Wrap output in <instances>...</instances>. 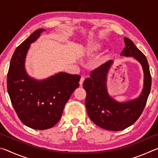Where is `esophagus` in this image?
I'll use <instances>...</instances> for the list:
<instances>
[{"mask_svg": "<svg viewBox=\"0 0 158 158\" xmlns=\"http://www.w3.org/2000/svg\"><path fill=\"white\" fill-rule=\"evenodd\" d=\"M84 79H85L84 77H81V79H80V81H79V84H80V85H81V86H82L83 83H84Z\"/></svg>", "mask_w": 158, "mask_h": 158, "instance_id": "esophagus-1", "label": "esophagus"}]
</instances>
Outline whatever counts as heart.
<instances>
[{"label": "heart", "instance_id": "heart-1", "mask_svg": "<svg viewBox=\"0 0 158 158\" xmlns=\"http://www.w3.org/2000/svg\"><path fill=\"white\" fill-rule=\"evenodd\" d=\"M97 49H98L97 47H90L89 51H90V52H95V51H96Z\"/></svg>", "mask_w": 158, "mask_h": 158}]
</instances>
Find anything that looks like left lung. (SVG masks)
<instances>
[{
    "label": "left lung",
    "mask_w": 158,
    "mask_h": 158,
    "mask_svg": "<svg viewBox=\"0 0 158 158\" xmlns=\"http://www.w3.org/2000/svg\"><path fill=\"white\" fill-rule=\"evenodd\" d=\"M125 47L121 56L133 57L142 67L143 87L138 98L118 102L109 94L106 81L109 69L114 63L109 60L92 71L83 87L86 91L85 105L90 120L101 128L120 131L130 127L139 118L146 104L151 88V77L148 61L143 53L129 38L124 37Z\"/></svg>",
    "instance_id": "obj_1"
}]
</instances>
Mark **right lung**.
<instances>
[{
  "label": "right lung",
  "instance_id": "1",
  "mask_svg": "<svg viewBox=\"0 0 158 158\" xmlns=\"http://www.w3.org/2000/svg\"><path fill=\"white\" fill-rule=\"evenodd\" d=\"M33 32L15 51L7 74V92L21 121L35 130H46L57 123L67 102L79 87L78 74L58 73L47 79L37 80L28 74L25 62L31 44L42 32Z\"/></svg>",
  "mask_w": 158,
  "mask_h": 158
}]
</instances>
